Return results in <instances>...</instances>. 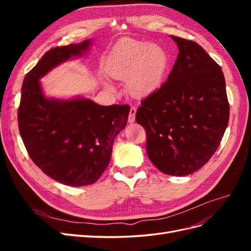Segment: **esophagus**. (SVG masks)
Listing matches in <instances>:
<instances>
[{"instance_id":"34e87169","label":"esophagus","mask_w":251,"mask_h":251,"mask_svg":"<svg viewBox=\"0 0 251 251\" xmlns=\"http://www.w3.org/2000/svg\"><path fill=\"white\" fill-rule=\"evenodd\" d=\"M135 115H136V108L131 107L130 114H128V123H134L135 121Z\"/></svg>"}]
</instances>
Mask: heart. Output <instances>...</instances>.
<instances>
[{
    "instance_id": "1",
    "label": "heart",
    "mask_w": 251,
    "mask_h": 251,
    "mask_svg": "<svg viewBox=\"0 0 251 251\" xmlns=\"http://www.w3.org/2000/svg\"><path fill=\"white\" fill-rule=\"evenodd\" d=\"M169 67L166 52L153 44L125 41L114 51L108 71L111 76L128 80L134 95L146 96L161 85Z\"/></svg>"
}]
</instances>
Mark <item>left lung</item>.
Masks as SVG:
<instances>
[{"instance_id":"1","label":"left lung","mask_w":251,"mask_h":251,"mask_svg":"<svg viewBox=\"0 0 251 251\" xmlns=\"http://www.w3.org/2000/svg\"><path fill=\"white\" fill-rule=\"evenodd\" d=\"M179 53L168 80L141 101L136 121L146 128L147 154L171 176L207 163L228 125L229 103L220 67L200 45L172 35Z\"/></svg>"}]
</instances>
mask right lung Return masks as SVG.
<instances>
[{
	"instance_id": "obj_1",
	"label": "right lung",
	"mask_w": 251,
	"mask_h": 251,
	"mask_svg": "<svg viewBox=\"0 0 251 251\" xmlns=\"http://www.w3.org/2000/svg\"><path fill=\"white\" fill-rule=\"evenodd\" d=\"M90 40L47 51L22 85L19 130L29 157L47 176L70 186L92 184L107 169L117 134L126 126L127 104L100 105L88 98H47L40 78L72 56Z\"/></svg>"
}]
</instances>
